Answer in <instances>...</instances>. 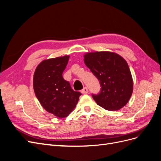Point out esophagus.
Here are the masks:
<instances>
[{
    "label": "esophagus",
    "mask_w": 161,
    "mask_h": 161,
    "mask_svg": "<svg viewBox=\"0 0 161 161\" xmlns=\"http://www.w3.org/2000/svg\"><path fill=\"white\" fill-rule=\"evenodd\" d=\"M82 94H86V93H88V92H89V90H88V89L86 88V87H85V88L83 89H82L81 90V91H80Z\"/></svg>",
    "instance_id": "1"
}]
</instances>
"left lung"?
I'll return each instance as SVG.
<instances>
[{
  "mask_svg": "<svg viewBox=\"0 0 161 161\" xmlns=\"http://www.w3.org/2000/svg\"><path fill=\"white\" fill-rule=\"evenodd\" d=\"M85 65L99 80L98 94H92L97 105L106 110L116 111L128 102L133 91V80L127 62L111 52L86 53Z\"/></svg>",
  "mask_w": 161,
  "mask_h": 161,
  "instance_id": "8db88e82",
  "label": "left lung"
}]
</instances>
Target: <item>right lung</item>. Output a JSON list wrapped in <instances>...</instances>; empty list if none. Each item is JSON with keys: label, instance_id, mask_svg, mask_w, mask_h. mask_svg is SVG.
<instances>
[{"label": "right lung", "instance_id": "right-lung-1", "mask_svg": "<svg viewBox=\"0 0 161 161\" xmlns=\"http://www.w3.org/2000/svg\"><path fill=\"white\" fill-rule=\"evenodd\" d=\"M69 60V56H64L43 60L33 75V89L37 99L47 111L60 118L71 113L81 95L62 76Z\"/></svg>", "mask_w": 161, "mask_h": 161}]
</instances>
